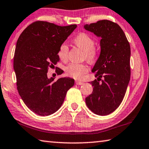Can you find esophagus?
Returning <instances> with one entry per match:
<instances>
[{"label":"esophagus","mask_w":149,"mask_h":149,"mask_svg":"<svg viewBox=\"0 0 149 149\" xmlns=\"http://www.w3.org/2000/svg\"><path fill=\"white\" fill-rule=\"evenodd\" d=\"M75 84H76L77 85H78V86H81V85L84 84V82L80 81H75Z\"/></svg>","instance_id":"34e87169"}]
</instances>
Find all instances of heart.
<instances>
[{
  "label": "heart",
  "instance_id": "obj_1",
  "mask_svg": "<svg viewBox=\"0 0 149 149\" xmlns=\"http://www.w3.org/2000/svg\"><path fill=\"white\" fill-rule=\"evenodd\" d=\"M74 43L85 51L86 58L89 60H95L97 57V50L94 48L95 41L86 33L81 32L74 38ZM69 48L67 44L62 43L59 47L58 55L61 60L65 61L68 59ZM89 68L85 63H70L65 68V72L68 76L75 79H81L84 75L88 72Z\"/></svg>",
  "mask_w": 149,
  "mask_h": 149
}]
</instances>
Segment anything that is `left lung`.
<instances>
[{"mask_svg": "<svg viewBox=\"0 0 149 149\" xmlns=\"http://www.w3.org/2000/svg\"><path fill=\"white\" fill-rule=\"evenodd\" d=\"M84 28L101 38L100 55L91 70L98 78L90 82L93 92L86 103L95 114L107 115L118 108L125 95L131 76V48L121 28L112 21L100 20Z\"/></svg>", "mask_w": 149, "mask_h": 149, "instance_id": "obj_1", "label": "left lung"}]
</instances>
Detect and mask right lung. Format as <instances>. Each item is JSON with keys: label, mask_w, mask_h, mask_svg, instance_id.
<instances>
[{"label": "right lung", "mask_w": 149, "mask_h": 149, "mask_svg": "<svg viewBox=\"0 0 149 149\" xmlns=\"http://www.w3.org/2000/svg\"><path fill=\"white\" fill-rule=\"evenodd\" d=\"M76 27L36 21L18 38L14 56L17 89L25 105L37 115L48 116L57 111L74 85V79L65 77L54 81L47 73L59 62V47ZM63 72L57 70L58 75Z\"/></svg>", "instance_id": "right-lung-1"}]
</instances>
